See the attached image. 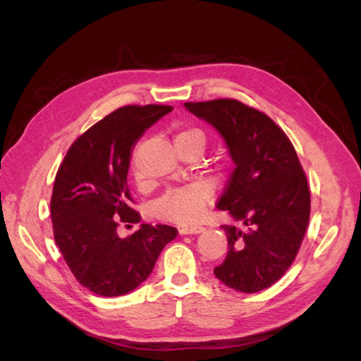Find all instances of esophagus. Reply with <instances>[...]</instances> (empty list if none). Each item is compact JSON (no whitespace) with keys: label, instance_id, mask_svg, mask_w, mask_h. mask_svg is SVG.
I'll return each mask as SVG.
<instances>
[{"label":"esophagus","instance_id":"34e87169","mask_svg":"<svg viewBox=\"0 0 361 361\" xmlns=\"http://www.w3.org/2000/svg\"><path fill=\"white\" fill-rule=\"evenodd\" d=\"M204 231L203 226H183L180 228V234H200Z\"/></svg>","mask_w":361,"mask_h":361}]
</instances>
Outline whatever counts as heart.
Here are the masks:
<instances>
[{
	"label": "heart",
	"mask_w": 361,
	"mask_h": 361,
	"mask_svg": "<svg viewBox=\"0 0 361 361\" xmlns=\"http://www.w3.org/2000/svg\"><path fill=\"white\" fill-rule=\"evenodd\" d=\"M175 147L181 144L194 145L203 152L206 145V136L200 128H185L175 135ZM212 197V188L208 183H194L180 189H173L159 198L155 204L157 214L166 220L176 224H194L202 217L206 204Z\"/></svg>",
	"instance_id": "obj_1"
}]
</instances>
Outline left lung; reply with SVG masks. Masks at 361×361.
I'll return each mask as SVG.
<instances>
[{
    "mask_svg": "<svg viewBox=\"0 0 361 361\" xmlns=\"http://www.w3.org/2000/svg\"><path fill=\"white\" fill-rule=\"evenodd\" d=\"M217 130L234 161L217 208L228 255L214 274L229 288L256 293L278 282L298 255L310 219V190L293 144L265 113L235 99L186 102Z\"/></svg>",
    "mask_w": 361,
    "mask_h": 361,
    "instance_id": "1",
    "label": "left lung"
}]
</instances>
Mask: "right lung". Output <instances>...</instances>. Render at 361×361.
Returning <instances> with one entry per match:
<instances>
[{
	"mask_svg": "<svg viewBox=\"0 0 361 361\" xmlns=\"http://www.w3.org/2000/svg\"><path fill=\"white\" fill-rule=\"evenodd\" d=\"M169 105H127L99 121L73 142L60 164L51 197L54 239L83 287L122 296L149 278L159 252L178 231L142 224L121 239L119 224H140L127 173L135 144Z\"/></svg>",
	"mask_w": 361,
	"mask_h": 361,
	"instance_id": "1",
	"label": "right lung"
}]
</instances>
